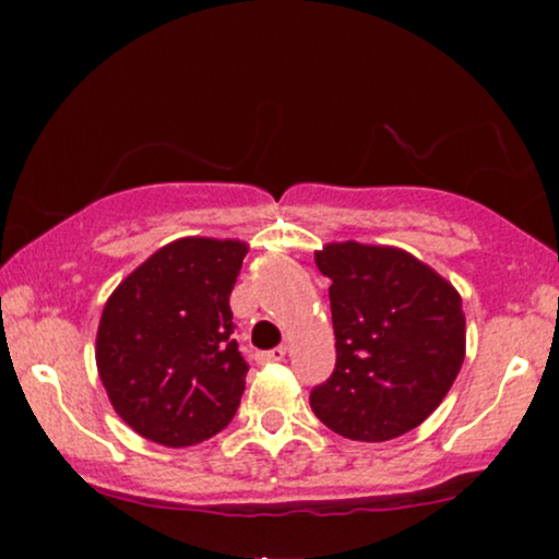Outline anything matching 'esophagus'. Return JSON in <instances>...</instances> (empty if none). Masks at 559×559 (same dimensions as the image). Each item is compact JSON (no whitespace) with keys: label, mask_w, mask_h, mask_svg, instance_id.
<instances>
[{"label":"esophagus","mask_w":559,"mask_h":559,"mask_svg":"<svg viewBox=\"0 0 559 559\" xmlns=\"http://www.w3.org/2000/svg\"><path fill=\"white\" fill-rule=\"evenodd\" d=\"M286 357V346H275V349L267 352H258V362L267 365V362H281Z\"/></svg>","instance_id":"obj_1"}]
</instances>
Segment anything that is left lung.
<instances>
[{
    "label": "left lung",
    "instance_id": "left-lung-1",
    "mask_svg": "<svg viewBox=\"0 0 559 559\" xmlns=\"http://www.w3.org/2000/svg\"><path fill=\"white\" fill-rule=\"evenodd\" d=\"M336 368L310 407L331 431L389 441L439 407L465 360L463 299L431 267L394 247L329 243Z\"/></svg>",
    "mask_w": 559,
    "mask_h": 559
}]
</instances>
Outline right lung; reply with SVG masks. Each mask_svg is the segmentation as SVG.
<instances>
[{"label": "right lung", "instance_id": "1", "mask_svg": "<svg viewBox=\"0 0 559 559\" xmlns=\"http://www.w3.org/2000/svg\"><path fill=\"white\" fill-rule=\"evenodd\" d=\"M247 247L178 239L107 299L96 368L115 413L144 439L191 447L234 420L249 365L228 297Z\"/></svg>", "mask_w": 559, "mask_h": 559}]
</instances>
